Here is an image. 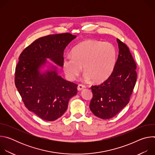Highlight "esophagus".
I'll use <instances>...</instances> for the list:
<instances>
[{
    "mask_svg": "<svg viewBox=\"0 0 155 155\" xmlns=\"http://www.w3.org/2000/svg\"><path fill=\"white\" fill-rule=\"evenodd\" d=\"M84 87H85V86H84V85L80 84H78V86H77V90H78V91H81V90H82L83 89H84Z\"/></svg>",
    "mask_w": 155,
    "mask_h": 155,
    "instance_id": "obj_1",
    "label": "esophagus"
}]
</instances>
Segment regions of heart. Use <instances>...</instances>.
Segmentation results:
<instances>
[{
	"instance_id": "heart-1",
	"label": "heart",
	"mask_w": 155,
	"mask_h": 155,
	"mask_svg": "<svg viewBox=\"0 0 155 155\" xmlns=\"http://www.w3.org/2000/svg\"><path fill=\"white\" fill-rule=\"evenodd\" d=\"M72 56L64 57L62 66L67 77L75 80L81 71L86 81L101 82L112 72L117 59V51L112 44L86 40L72 50Z\"/></svg>"
}]
</instances>
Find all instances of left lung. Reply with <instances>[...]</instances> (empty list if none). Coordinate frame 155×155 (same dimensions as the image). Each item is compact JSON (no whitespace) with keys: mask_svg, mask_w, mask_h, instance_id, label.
<instances>
[{"mask_svg":"<svg viewBox=\"0 0 155 155\" xmlns=\"http://www.w3.org/2000/svg\"><path fill=\"white\" fill-rule=\"evenodd\" d=\"M117 41L119 53L113 72L104 82L91 87L90 108L104 120L113 118L127 105L137 80L136 64L129 48L119 39Z\"/></svg>","mask_w":155,"mask_h":155,"instance_id":"1","label":"left lung"}]
</instances>
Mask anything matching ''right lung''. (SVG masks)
Segmentation results:
<instances>
[{
	"label": "right lung",
	"mask_w": 155,
	"mask_h": 155,
	"mask_svg": "<svg viewBox=\"0 0 155 155\" xmlns=\"http://www.w3.org/2000/svg\"><path fill=\"white\" fill-rule=\"evenodd\" d=\"M77 37L70 33L39 38L22 52L16 66L15 83L26 108L42 120L52 121L68 109L69 99L77 94V85L59 76L64 51Z\"/></svg>",
	"instance_id": "1"
}]
</instances>
